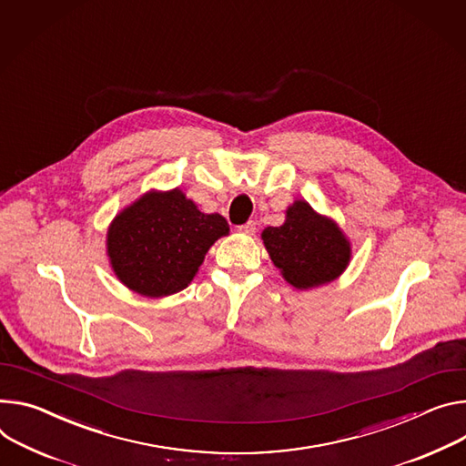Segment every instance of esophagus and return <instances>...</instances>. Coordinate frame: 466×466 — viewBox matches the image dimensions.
<instances>
[{
	"label": "esophagus",
	"mask_w": 466,
	"mask_h": 466,
	"mask_svg": "<svg viewBox=\"0 0 466 466\" xmlns=\"http://www.w3.org/2000/svg\"><path fill=\"white\" fill-rule=\"evenodd\" d=\"M238 230H239V232H243V234H248V236H252V234L257 232V223H255V221H247L245 225L238 227Z\"/></svg>",
	"instance_id": "esophagus-1"
}]
</instances>
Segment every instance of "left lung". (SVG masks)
I'll list each match as a JSON object with an SVG mask.
<instances>
[{
	"instance_id": "obj_1",
	"label": "left lung",
	"mask_w": 466,
	"mask_h": 466,
	"mask_svg": "<svg viewBox=\"0 0 466 466\" xmlns=\"http://www.w3.org/2000/svg\"><path fill=\"white\" fill-rule=\"evenodd\" d=\"M262 239L282 277L299 289L334 280L350 262V243L340 228L305 200L293 202L286 223L268 227Z\"/></svg>"
}]
</instances>
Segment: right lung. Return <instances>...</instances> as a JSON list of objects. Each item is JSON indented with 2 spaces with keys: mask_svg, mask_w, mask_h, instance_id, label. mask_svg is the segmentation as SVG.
Returning <instances> with one entry per match:
<instances>
[{
  "mask_svg": "<svg viewBox=\"0 0 466 466\" xmlns=\"http://www.w3.org/2000/svg\"><path fill=\"white\" fill-rule=\"evenodd\" d=\"M225 234L227 219L202 214L180 189L148 193L115 218L107 252L120 282L163 298L187 288L208 248Z\"/></svg>",
  "mask_w": 466,
  "mask_h": 466,
  "instance_id": "obj_1",
  "label": "right lung"
}]
</instances>
